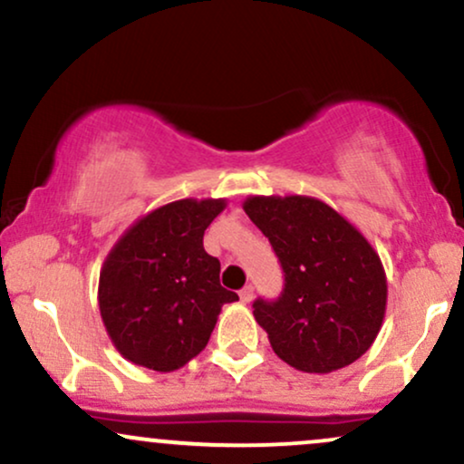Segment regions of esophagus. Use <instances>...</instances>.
I'll return each mask as SVG.
<instances>
[{
  "instance_id": "1",
  "label": "esophagus",
  "mask_w": 464,
  "mask_h": 464,
  "mask_svg": "<svg viewBox=\"0 0 464 464\" xmlns=\"http://www.w3.org/2000/svg\"><path fill=\"white\" fill-rule=\"evenodd\" d=\"M239 301L242 303H250L253 301V285H246L239 290Z\"/></svg>"
}]
</instances>
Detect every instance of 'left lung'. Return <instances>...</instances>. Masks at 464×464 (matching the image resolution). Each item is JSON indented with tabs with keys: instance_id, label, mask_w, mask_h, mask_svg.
I'll list each match as a JSON object with an SVG mask.
<instances>
[{
	"instance_id": "obj_1",
	"label": "left lung",
	"mask_w": 464,
	"mask_h": 464,
	"mask_svg": "<svg viewBox=\"0 0 464 464\" xmlns=\"http://www.w3.org/2000/svg\"><path fill=\"white\" fill-rule=\"evenodd\" d=\"M244 211L285 273L279 299L253 303L275 353L303 372H332L362 358L380 334L388 296L369 239L312 196H248Z\"/></svg>"
}]
</instances>
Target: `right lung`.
Instances as JSON below:
<instances>
[{"label":"right lung","mask_w":464,"mask_h":464,"mask_svg":"<svg viewBox=\"0 0 464 464\" xmlns=\"http://www.w3.org/2000/svg\"><path fill=\"white\" fill-rule=\"evenodd\" d=\"M227 198H183L141 216L106 255L100 316L111 343L137 366L169 372L209 343L225 303L220 262L202 246Z\"/></svg>","instance_id":"1"}]
</instances>
